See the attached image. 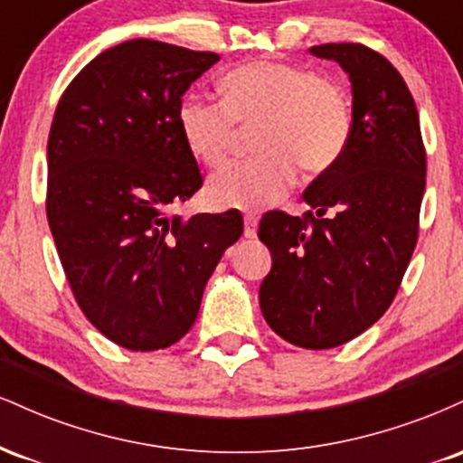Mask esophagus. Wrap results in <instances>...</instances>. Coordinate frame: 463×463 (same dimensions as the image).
<instances>
[{"mask_svg":"<svg viewBox=\"0 0 463 463\" xmlns=\"http://www.w3.org/2000/svg\"><path fill=\"white\" fill-rule=\"evenodd\" d=\"M257 222H259V217L254 213L243 215V224H246V228H243V237H248V239L257 237Z\"/></svg>","mask_w":463,"mask_h":463,"instance_id":"esophagus-1","label":"esophagus"}]
</instances>
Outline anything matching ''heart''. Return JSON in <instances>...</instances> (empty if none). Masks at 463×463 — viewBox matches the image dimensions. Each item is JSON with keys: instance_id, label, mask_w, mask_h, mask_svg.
<instances>
[{"instance_id": "obj_1", "label": "heart", "mask_w": 463, "mask_h": 463, "mask_svg": "<svg viewBox=\"0 0 463 463\" xmlns=\"http://www.w3.org/2000/svg\"><path fill=\"white\" fill-rule=\"evenodd\" d=\"M222 99L187 95L178 128L200 163H224L237 126H257L259 154L211 176L206 198L217 209H261L280 200L302 169L320 176L346 152L353 135L348 93L337 80L280 61H252L222 78Z\"/></svg>"}]
</instances>
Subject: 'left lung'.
Returning <instances> with one entry per match:
<instances>
[{"label": "left lung", "instance_id": "1", "mask_svg": "<svg viewBox=\"0 0 463 463\" xmlns=\"http://www.w3.org/2000/svg\"><path fill=\"white\" fill-rule=\"evenodd\" d=\"M353 84L344 156L302 198V217L268 211L259 239L272 252L259 302L265 322L300 348L342 346L390 309L418 241L427 152L405 80L361 43L313 45Z\"/></svg>", "mask_w": 463, "mask_h": 463}]
</instances>
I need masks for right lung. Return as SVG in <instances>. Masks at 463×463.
<instances>
[{
  "mask_svg": "<svg viewBox=\"0 0 463 463\" xmlns=\"http://www.w3.org/2000/svg\"><path fill=\"white\" fill-rule=\"evenodd\" d=\"M213 52L132 39L69 82L47 139V222L76 302L117 346L176 344L206 280L243 232L239 211L169 215L202 187L178 128Z\"/></svg>",
  "mask_w": 463,
  "mask_h": 463,
  "instance_id": "1",
  "label": "right lung"
}]
</instances>
